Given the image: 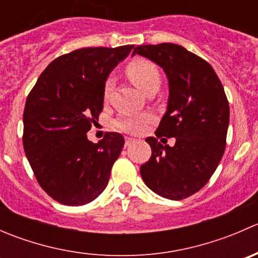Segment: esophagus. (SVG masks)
Returning a JSON list of instances; mask_svg holds the SVG:
<instances>
[{"mask_svg":"<svg viewBox=\"0 0 258 258\" xmlns=\"http://www.w3.org/2000/svg\"><path fill=\"white\" fill-rule=\"evenodd\" d=\"M134 141H135V140L131 139V137H126V139H124V146H126V147H127V146L131 145Z\"/></svg>","mask_w":258,"mask_h":258,"instance_id":"esophagus-1","label":"esophagus"}]
</instances>
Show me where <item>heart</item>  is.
<instances>
[{
	"label": "heart",
	"instance_id": "heart-1",
	"mask_svg": "<svg viewBox=\"0 0 258 258\" xmlns=\"http://www.w3.org/2000/svg\"><path fill=\"white\" fill-rule=\"evenodd\" d=\"M126 74L130 80L144 92H148L152 88H158L161 82V75L158 66L148 59L137 58L130 62L126 66ZM113 87V81L111 77L103 83V98L110 96ZM148 122L147 117L137 114H123L114 121V127L126 134H139L145 128Z\"/></svg>",
	"mask_w": 258,
	"mask_h": 258
}]
</instances>
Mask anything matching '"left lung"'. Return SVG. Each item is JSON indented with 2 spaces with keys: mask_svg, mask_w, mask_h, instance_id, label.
Wrapping results in <instances>:
<instances>
[{
  "mask_svg": "<svg viewBox=\"0 0 258 258\" xmlns=\"http://www.w3.org/2000/svg\"><path fill=\"white\" fill-rule=\"evenodd\" d=\"M136 53L162 67L170 85L167 111L156 137L146 139L152 155L140 172L157 195L183 200L209 182L222 158L230 122L227 97L209 62L182 46H136ZM162 136L175 137V146H163L158 141Z\"/></svg>",
  "mask_w": 258,
  "mask_h": 258,
  "instance_id": "obj_1",
  "label": "left lung"
}]
</instances>
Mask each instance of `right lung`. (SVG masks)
<instances>
[{
	"instance_id": "add662e5",
	"label": "right lung",
	"mask_w": 258,
	"mask_h": 258,
	"mask_svg": "<svg viewBox=\"0 0 258 258\" xmlns=\"http://www.w3.org/2000/svg\"><path fill=\"white\" fill-rule=\"evenodd\" d=\"M134 45L87 47L62 54L40 75L23 111V148L43 191L66 206L103 192L124 140L107 132L98 144L87 132L103 110V83Z\"/></svg>"
}]
</instances>
